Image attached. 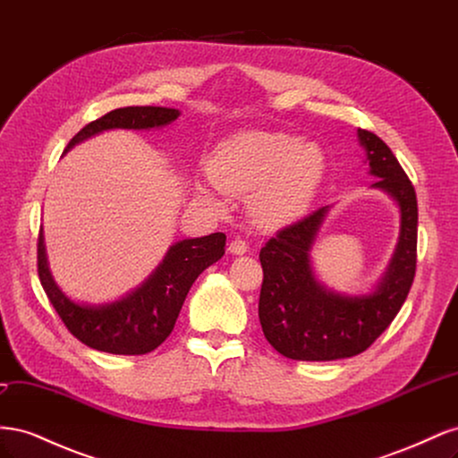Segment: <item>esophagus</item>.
<instances>
[{
    "label": "esophagus",
    "instance_id": "34e87169",
    "mask_svg": "<svg viewBox=\"0 0 458 458\" xmlns=\"http://www.w3.org/2000/svg\"><path fill=\"white\" fill-rule=\"evenodd\" d=\"M229 252L234 254V256H242L248 252V242L242 241V239H233L229 242Z\"/></svg>",
    "mask_w": 458,
    "mask_h": 458
}]
</instances>
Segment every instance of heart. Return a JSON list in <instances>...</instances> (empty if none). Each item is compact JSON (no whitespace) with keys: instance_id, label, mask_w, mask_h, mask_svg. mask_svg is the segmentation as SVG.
<instances>
[{"instance_id":"obj_1","label":"heart","mask_w":458,"mask_h":458,"mask_svg":"<svg viewBox=\"0 0 458 458\" xmlns=\"http://www.w3.org/2000/svg\"><path fill=\"white\" fill-rule=\"evenodd\" d=\"M325 174V155L315 143L271 131H244L221 143L208 162L212 183L248 197V212L261 227H279L306 212ZM206 200L214 192L199 185Z\"/></svg>"}]
</instances>
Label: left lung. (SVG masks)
<instances>
[{
  "label": "left lung",
  "mask_w": 458,
  "mask_h": 458,
  "mask_svg": "<svg viewBox=\"0 0 458 458\" xmlns=\"http://www.w3.org/2000/svg\"><path fill=\"white\" fill-rule=\"evenodd\" d=\"M367 150L372 187L397 200L401 234L384 281L370 296H340L317 283L310 266V248L323 224L327 206L276 231L259 250L263 283L259 323L267 342L296 361H335L363 353L403 306L417 271L419 206L409 175L377 133L359 130Z\"/></svg>",
  "instance_id": "8db88e82"
}]
</instances>
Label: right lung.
<instances>
[{"label": "right lung", "instance_id": "obj_1", "mask_svg": "<svg viewBox=\"0 0 458 458\" xmlns=\"http://www.w3.org/2000/svg\"><path fill=\"white\" fill-rule=\"evenodd\" d=\"M179 110L164 106H123L81 128L64 152L105 130H148L174 122ZM225 254V234L212 233L200 239L177 242L160 267L128 298L108 306H80L68 300L51 279L46 261L44 234L38 233V275L55 311L64 327L88 348L114 355H145L172 335L185 296L197 276Z\"/></svg>", "mask_w": 458, "mask_h": 458}]
</instances>
